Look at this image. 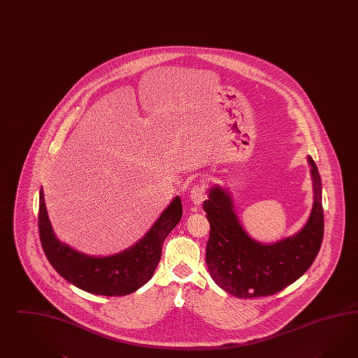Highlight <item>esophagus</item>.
Here are the masks:
<instances>
[{
    "instance_id": "esophagus-1",
    "label": "esophagus",
    "mask_w": 358,
    "mask_h": 358,
    "mask_svg": "<svg viewBox=\"0 0 358 358\" xmlns=\"http://www.w3.org/2000/svg\"><path fill=\"white\" fill-rule=\"evenodd\" d=\"M206 198V190L202 185H195L190 192V199L194 206H201Z\"/></svg>"
}]
</instances>
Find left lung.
<instances>
[{
  "label": "left lung",
  "instance_id": "1",
  "mask_svg": "<svg viewBox=\"0 0 358 358\" xmlns=\"http://www.w3.org/2000/svg\"><path fill=\"white\" fill-rule=\"evenodd\" d=\"M314 203L302 229L280 241L262 243L242 228L227 189L216 185L208 192L203 210L211 224L206 263L213 281L238 299L271 296L300 279L318 255L323 240L322 181L308 157Z\"/></svg>",
  "mask_w": 358,
  "mask_h": 358
}]
</instances>
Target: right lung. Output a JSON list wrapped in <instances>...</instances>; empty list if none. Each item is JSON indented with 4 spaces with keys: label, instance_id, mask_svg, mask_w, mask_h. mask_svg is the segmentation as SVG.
I'll return each instance as SVG.
<instances>
[{
    "label": "right lung",
    "instance_id": "obj_1",
    "mask_svg": "<svg viewBox=\"0 0 358 358\" xmlns=\"http://www.w3.org/2000/svg\"><path fill=\"white\" fill-rule=\"evenodd\" d=\"M181 217L182 203L180 196H176L133 246L113 255L94 257L58 240L49 220L44 192L40 190V240L49 263L65 280L92 294L126 296L143 287L162 258L163 242Z\"/></svg>",
    "mask_w": 358,
    "mask_h": 358
}]
</instances>
